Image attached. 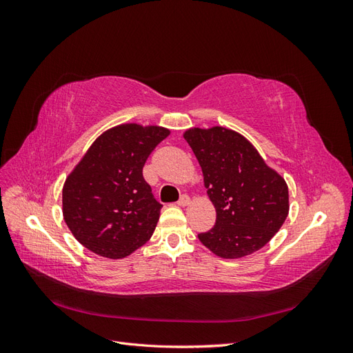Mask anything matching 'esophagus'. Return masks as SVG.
I'll return each mask as SVG.
<instances>
[{"instance_id":"obj_1","label":"esophagus","mask_w":353,"mask_h":353,"mask_svg":"<svg viewBox=\"0 0 353 353\" xmlns=\"http://www.w3.org/2000/svg\"><path fill=\"white\" fill-rule=\"evenodd\" d=\"M188 203H190V197H188L187 194H183V196L179 197V200H178L176 205H178V206H187Z\"/></svg>"}]
</instances>
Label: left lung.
<instances>
[{"label": "left lung", "instance_id": "obj_1", "mask_svg": "<svg viewBox=\"0 0 353 353\" xmlns=\"http://www.w3.org/2000/svg\"><path fill=\"white\" fill-rule=\"evenodd\" d=\"M184 138L199 160L216 209L215 225L200 232L199 240L223 259L243 258L263 248L287 218L285 181L231 130L194 128Z\"/></svg>", "mask_w": 353, "mask_h": 353}]
</instances>
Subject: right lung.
Masks as SVG:
<instances>
[{"instance_id": "add662e5", "label": "right lung", "mask_w": 353, "mask_h": 353, "mask_svg": "<svg viewBox=\"0 0 353 353\" xmlns=\"http://www.w3.org/2000/svg\"><path fill=\"white\" fill-rule=\"evenodd\" d=\"M165 128L116 126L94 141L63 187V216L81 244L104 258H125L148 241L162 205L143 176Z\"/></svg>"}]
</instances>
